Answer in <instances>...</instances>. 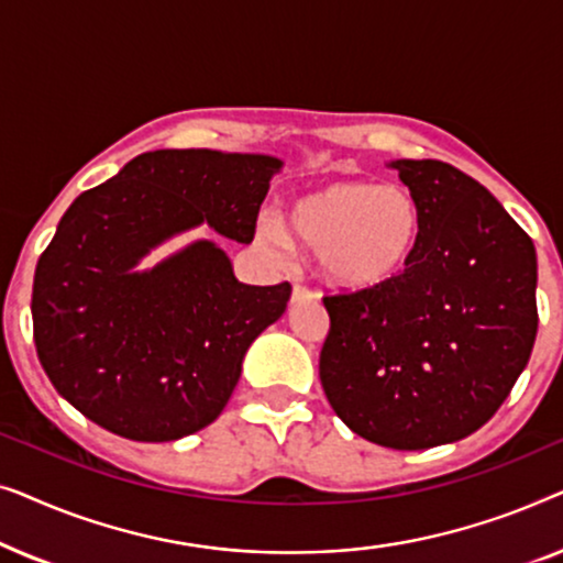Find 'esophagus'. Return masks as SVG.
I'll return each mask as SVG.
<instances>
[{"label":"esophagus","mask_w":563,"mask_h":563,"mask_svg":"<svg viewBox=\"0 0 563 563\" xmlns=\"http://www.w3.org/2000/svg\"><path fill=\"white\" fill-rule=\"evenodd\" d=\"M314 291H310L307 287H302V284H295V289H291V302H314Z\"/></svg>","instance_id":"34e87169"}]
</instances>
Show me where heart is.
Here are the masks:
<instances>
[{"label": "heart", "mask_w": 563, "mask_h": 563, "mask_svg": "<svg viewBox=\"0 0 563 563\" xmlns=\"http://www.w3.org/2000/svg\"><path fill=\"white\" fill-rule=\"evenodd\" d=\"M266 241L314 253L320 279L345 295L391 287L422 241L418 197L402 184L333 179L287 197Z\"/></svg>", "instance_id": "obj_1"}]
</instances>
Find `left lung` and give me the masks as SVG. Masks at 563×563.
Returning <instances> with one entry per match:
<instances>
[{
    "label": "left lung",
    "mask_w": 563,
    "mask_h": 563,
    "mask_svg": "<svg viewBox=\"0 0 563 563\" xmlns=\"http://www.w3.org/2000/svg\"><path fill=\"white\" fill-rule=\"evenodd\" d=\"M422 210V241L391 287L325 297L320 382L338 418L384 449L479 430L528 366L538 333L536 245L456 166L389 161Z\"/></svg>",
    "instance_id": "left-lung-1"
}]
</instances>
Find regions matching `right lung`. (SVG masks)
<instances>
[{"label":"right lung","mask_w":563,"mask_h":563,"mask_svg":"<svg viewBox=\"0 0 563 563\" xmlns=\"http://www.w3.org/2000/svg\"><path fill=\"white\" fill-rule=\"evenodd\" d=\"M282 166L264 153L148 151L74 199L33 282L37 358L68 405L143 443L218 420L245 351L282 318L291 287L238 282L210 238L141 264L199 225L251 243Z\"/></svg>","instance_id":"obj_1"}]
</instances>
